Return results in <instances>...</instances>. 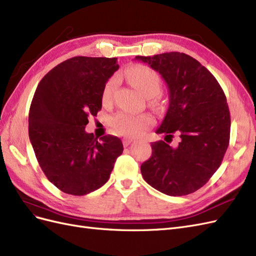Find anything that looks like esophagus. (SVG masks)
<instances>
[{
    "mask_svg": "<svg viewBox=\"0 0 256 256\" xmlns=\"http://www.w3.org/2000/svg\"><path fill=\"white\" fill-rule=\"evenodd\" d=\"M134 142V140L132 138H122V145L125 146V147H127V146H129L131 143Z\"/></svg>",
    "mask_w": 256,
    "mask_h": 256,
    "instance_id": "1",
    "label": "esophagus"
}]
</instances>
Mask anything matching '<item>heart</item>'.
<instances>
[{
  "label": "heart",
  "instance_id": "1",
  "mask_svg": "<svg viewBox=\"0 0 256 256\" xmlns=\"http://www.w3.org/2000/svg\"><path fill=\"white\" fill-rule=\"evenodd\" d=\"M125 76L134 88L140 90L147 97L157 95L161 88L160 76L144 65L134 64L128 67ZM118 86V78L112 76L104 85L102 90V102H111L115 88ZM154 122L148 114H132L129 112H118L110 120L111 127L116 134L122 136H136L148 129Z\"/></svg>",
  "mask_w": 256,
  "mask_h": 256
}]
</instances>
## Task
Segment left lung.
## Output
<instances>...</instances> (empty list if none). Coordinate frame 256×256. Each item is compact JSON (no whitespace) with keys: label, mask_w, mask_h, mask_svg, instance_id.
<instances>
[{"label":"left lung","mask_w":256,"mask_h":256,"mask_svg":"<svg viewBox=\"0 0 256 256\" xmlns=\"http://www.w3.org/2000/svg\"><path fill=\"white\" fill-rule=\"evenodd\" d=\"M158 72L168 88L170 104L156 130L177 146L152 143V156L141 173L152 188L171 196L196 192L219 168L230 143V116L226 97L206 67L188 54L168 52L136 56Z\"/></svg>","instance_id":"8db88e82"}]
</instances>
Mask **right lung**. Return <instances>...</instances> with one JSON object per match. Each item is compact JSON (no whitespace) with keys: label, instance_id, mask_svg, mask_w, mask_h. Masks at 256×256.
Wrapping results in <instances>:
<instances>
[{"label":"right lung","instance_id":"obj_1","mask_svg":"<svg viewBox=\"0 0 256 256\" xmlns=\"http://www.w3.org/2000/svg\"><path fill=\"white\" fill-rule=\"evenodd\" d=\"M116 58L74 56L38 84L28 113V136L48 180L67 194L85 196L108 182L122 152L118 136L85 131L102 106V90L118 70Z\"/></svg>","mask_w":256,"mask_h":256}]
</instances>
